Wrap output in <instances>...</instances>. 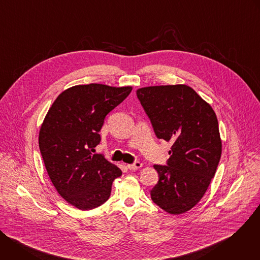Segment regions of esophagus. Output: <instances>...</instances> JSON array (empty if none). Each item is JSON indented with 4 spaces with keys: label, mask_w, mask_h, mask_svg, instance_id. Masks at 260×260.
I'll list each match as a JSON object with an SVG mask.
<instances>
[{
    "label": "esophagus",
    "mask_w": 260,
    "mask_h": 260,
    "mask_svg": "<svg viewBox=\"0 0 260 260\" xmlns=\"http://www.w3.org/2000/svg\"><path fill=\"white\" fill-rule=\"evenodd\" d=\"M141 167H142V164H141L140 161H136V162H134V164H129V165H127V169H128V170H131V171L138 170V169H140Z\"/></svg>",
    "instance_id": "esophagus-1"
}]
</instances>
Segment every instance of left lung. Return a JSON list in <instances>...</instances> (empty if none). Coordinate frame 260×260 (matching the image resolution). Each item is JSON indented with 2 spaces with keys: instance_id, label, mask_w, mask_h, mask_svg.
<instances>
[{
  "instance_id": "obj_1",
  "label": "left lung",
  "mask_w": 260,
  "mask_h": 260,
  "mask_svg": "<svg viewBox=\"0 0 260 260\" xmlns=\"http://www.w3.org/2000/svg\"><path fill=\"white\" fill-rule=\"evenodd\" d=\"M137 96L156 137L173 142L168 166H153L159 180L151 199L170 214H183L202 200L215 176L222 151L217 116L185 84L142 87Z\"/></svg>"
}]
</instances>
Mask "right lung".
Wrapping results in <instances>:
<instances>
[{"instance_id":"add662e5","label":"right lung","mask_w":260,"mask_h":260,"mask_svg":"<svg viewBox=\"0 0 260 260\" xmlns=\"http://www.w3.org/2000/svg\"><path fill=\"white\" fill-rule=\"evenodd\" d=\"M132 86L91 83L63 90L53 102L39 133V147L53 186L70 205L91 210L106 203L121 170L102 154L100 143L106 115L131 93Z\"/></svg>"}]
</instances>
